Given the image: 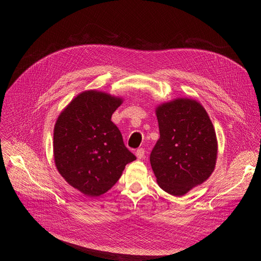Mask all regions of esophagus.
I'll return each instance as SVG.
<instances>
[{"label": "esophagus", "instance_id": "obj_1", "mask_svg": "<svg viewBox=\"0 0 261 261\" xmlns=\"http://www.w3.org/2000/svg\"><path fill=\"white\" fill-rule=\"evenodd\" d=\"M135 154H136V156H137V159H143V158L145 156V150H144L143 148L137 149Z\"/></svg>", "mask_w": 261, "mask_h": 261}]
</instances>
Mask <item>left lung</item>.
<instances>
[{"label":"left lung","instance_id":"1","mask_svg":"<svg viewBox=\"0 0 261 261\" xmlns=\"http://www.w3.org/2000/svg\"><path fill=\"white\" fill-rule=\"evenodd\" d=\"M160 138L150 154L156 183L173 196H184L212 174L218 140L200 102L175 98L156 106Z\"/></svg>","mask_w":261,"mask_h":261}]
</instances>
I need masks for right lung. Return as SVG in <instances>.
Instances as JSON below:
<instances>
[{"mask_svg": "<svg viewBox=\"0 0 261 261\" xmlns=\"http://www.w3.org/2000/svg\"><path fill=\"white\" fill-rule=\"evenodd\" d=\"M122 97L96 89L78 93L54 125L53 155L67 183L87 197H98L120 179L125 165L136 160L111 121Z\"/></svg>", "mask_w": 261, "mask_h": 261, "instance_id": "add662e5", "label": "right lung"}]
</instances>
